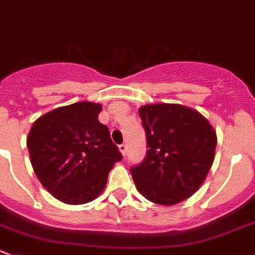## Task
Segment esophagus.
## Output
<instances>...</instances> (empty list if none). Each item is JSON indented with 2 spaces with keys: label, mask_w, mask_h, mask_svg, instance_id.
<instances>
[{
  "label": "esophagus",
  "mask_w": 255,
  "mask_h": 255,
  "mask_svg": "<svg viewBox=\"0 0 255 255\" xmlns=\"http://www.w3.org/2000/svg\"><path fill=\"white\" fill-rule=\"evenodd\" d=\"M120 151H121V153L123 154V156H126V154H127V146H126L125 143L121 144V146H120Z\"/></svg>",
  "instance_id": "34e87169"
}]
</instances>
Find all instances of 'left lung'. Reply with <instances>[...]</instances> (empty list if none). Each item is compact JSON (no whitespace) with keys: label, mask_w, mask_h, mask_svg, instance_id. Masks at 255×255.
I'll use <instances>...</instances> for the list:
<instances>
[{"label":"left lung","mask_w":255,"mask_h":255,"mask_svg":"<svg viewBox=\"0 0 255 255\" xmlns=\"http://www.w3.org/2000/svg\"><path fill=\"white\" fill-rule=\"evenodd\" d=\"M147 138L146 158L130 168L142 196L160 205L189 199L205 181L215 158L216 132L205 117L181 104L138 109Z\"/></svg>","instance_id":"obj_1"}]
</instances>
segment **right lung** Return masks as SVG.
Instances as JSON below:
<instances>
[{"mask_svg":"<svg viewBox=\"0 0 255 255\" xmlns=\"http://www.w3.org/2000/svg\"><path fill=\"white\" fill-rule=\"evenodd\" d=\"M101 112V104L78 102L44 114L31 127V165L42 186L61 203L93 201L114 163L122 160L108 127L98 121Z\"/></svg>","mask_w":255,"mask_h":255,"instance_id":"right-lung-1","label":"right lung"}]
</instances>
